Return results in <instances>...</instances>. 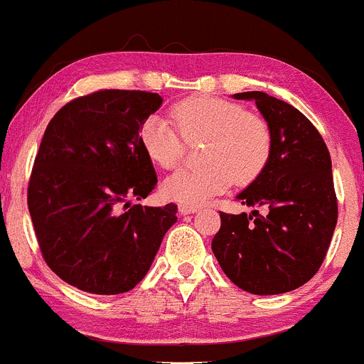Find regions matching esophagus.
I'll return each mask as SVG.
<instances>
[{
  "label": "esophagus",
  "instance_id": "obj_1",
  "mask_svg": "<svg viewBox=\"0 0 364 364\" xmlns=\"http://www.w3.org/2000/svg\"><path fill=\"white\" fill-rule=\"evenodd\" d=\"M198 211V205H192V204H181L179 205V213L181 214H193Z\"/></svg>",
  "mask_w": 364,
  "mask_h": 364
}]
</instances>
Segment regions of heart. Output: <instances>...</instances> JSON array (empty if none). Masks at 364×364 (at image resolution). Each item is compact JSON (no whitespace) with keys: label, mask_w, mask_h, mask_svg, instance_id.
Returning a JSON list of instances; mask_svg holds the SVG:
<instances>
[{"label":"heart","mask_w":364,"mask_h":364,"mask_svg":"<svg viewBox=\"0 0 364 364\" xmlns=\"http://www.w3.org/2000/svg\"><path fill=\"white\" fill-rule=\"evenodd\" d=\"M172 117L179 131L160 114L143 122L139 139L146 155L164 169H174L185 156V141H208V166L169 176L162 183V193L171 200L197 205L225 192L232 181L246 186L265 171L272 153V132L263 118L247 113L244 106L197 95L174 105Z\"/></svg>","instance_id":"heart-1"}]
</instances>
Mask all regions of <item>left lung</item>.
<instances>
[{"mask_svg": "<svg viewBox=\"0 0 364 364\" xmlns=\"http://www.w3.org/2000/svg\"><path fill=\"white\" fill-rule=\"evenodd\" d=\"M233 99L255 101L272 132L265 171L237 195L265 213H221L213 252L244 291H293L319 270L336 227L330 151L311 120L288 102L265 92H240Z\"/></svg>", "mask_w": 364, "mask_h": 364, "instance_id": "left-lung-1", "label": "left lung"}]
</instances>
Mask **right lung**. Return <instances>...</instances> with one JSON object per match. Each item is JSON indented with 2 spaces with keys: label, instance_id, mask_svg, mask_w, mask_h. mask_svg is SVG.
Listing matches in <instances>:
<instances>
[{
  "label": "right lung",
  "instance_id": "right-lung-1",
  "mask_svg": "<svg viewBox=\"0 0 364 364\" xmlns=\"http://www.w3.org/2000/svg\"><path fill=\"white\" fill-rule=\"evenodd\" d=\"M162 101L153 92L97 90L73 99L47 125L28 208L47 265L82 291H131L178 221L176 204L120 211L156 185L139 131Z\"/></svg>",
  "mask_w": 364,
  "mask_h": 364
}]
</instances>
